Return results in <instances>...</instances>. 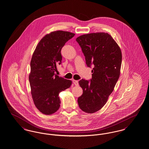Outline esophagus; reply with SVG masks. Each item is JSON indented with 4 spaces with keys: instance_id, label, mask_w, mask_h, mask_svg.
<instances>
[{
    "instance_id": "obj_1",
    "label": "esophagus",
    "mask_w": 149,
    "mask_h": 149,
    "mask_svg": "<svg viewBox=\"0 0 149 149\" xmlns=\"http://www.w3.org/2000/svg\"><path fill=\"white\" fill-rule=\"evenodd\" d=\"M72 81H73V83H74V84L75 85H76V86H78V85H79V83H78V81H77V80H73Z\"/></svg>"
}]
</instances>
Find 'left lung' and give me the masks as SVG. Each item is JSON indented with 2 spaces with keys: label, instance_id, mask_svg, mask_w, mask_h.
<instances>
[{
  "label": "left lung",
  "instance_id": "obj_1",
  "mask_svg": "<svg viewBox=\"0 0 149 149\" xmlns=\"http://www.w3.org/2000/svg\"><path fill=\"white\" fill-rule=\"evenodd\" d=\"M76 40L81 48L87 66L94 65L91 81L82 79L79 81L83 93L77 102L81 110L93 113L105 105L113 91L120 75L121 50L107 33L84 34Z\"/></svg>",
  "mask_w": 149,
  "mask_h": 149
}]
</instances>
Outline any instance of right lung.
<instances>
[{"label": "right lung", "instance_id": "obj_1", "mask_svg": "<svg viewBox=\"0 0 149 149\" xmlns=\"http://www.w3.org/2000/svg\"><path fill=\"white\" fill-rule=\"evenodd\" d=\"M74 36L69 31H52L40 40L32 55L29 75L31 94L36 107L43 114L52 115L58 110L60 93L72 85V80L55 72L61 63V48Z\"/></svg>", "mask_w": 149, "mask_h": 149}]
</instances>
